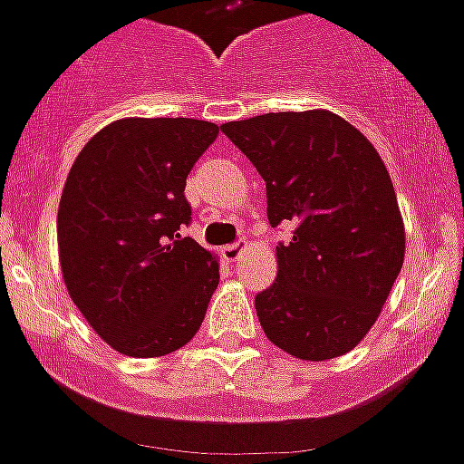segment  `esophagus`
I'll use <instances>...</instances> for the list:
<instances>
[{
  "mask_svg": "<svg viewBox=\"0 0 464 464\" xmlns=\"http://www.w3.org/2000/svg\"><path fill=\"white\" fill-rule=\"evenodd\" d=\"M245 250V240H238V243H231V245H226L224 250V257L228 259V262H236V259L240 257V252Z\"/></svg>",
  "mask_w": 464,
  "mask_h": 464,
  "instance_id": "34e87169",
  "label": "esophagus"
}]
</instances>
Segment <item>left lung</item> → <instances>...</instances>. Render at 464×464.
<instances>
[{"mask_svg":"<svg viewBox=\"0 0 464 464\" xmlns=\"http://www.w3.org/2000/svg\"><path fill=\"white\" fill-rule=\"evenodd\" d=\"M266 183L276 281L257 293L266 338L300 360H334L379 319L405 257L393 183L374 145L338 114L278 111L221 126Z\"/></svg>","mask_w":464,"mask_h":464,"instance_id":"left-lung-1","label":"left lung"}]
</instances>
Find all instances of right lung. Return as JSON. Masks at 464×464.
I'll return each instance as SVG.
<instances>
[{
    "mask_svg": "<svg viewBox=\"0 0 464 464\" xmlns=\"http://www.w3.org/2000/svg\"><path fill=\"white\" fill-rule=\"evenodd\" d=\"M219 135L198 119H119L92 135L63 186L56 240L71 300L128 357H161L198 334L219 262L193 238L186 179Z\"/></svg>",
    "mask_w": 464,
    "mask_h": 464,
    "instance_id": "right-lung-1",
    "label": "right lung"
}]
</instances>
